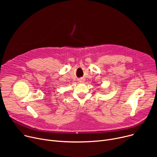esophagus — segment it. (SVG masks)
<instances>
[{
    "mask_svg": "<svg viewBox=\"0 0 157 157\" xmlns=\"http://www.w3.org/2000/svg\"><path fill=\"white\" fill-rule=\"evenodd\" d=\"M79 81L81 82V83H83V82H84V79H81L79 80Z\"/></svg>",
    "mask_w": 157,
    "mask_h": 157,
    "instance_id": "obj_1",
    "label": "esophagus"
}]
</instances>
